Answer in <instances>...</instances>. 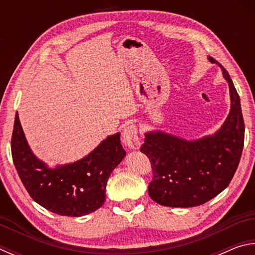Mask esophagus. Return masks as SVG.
Masks as SVG:
<instances>
[{
    "instance_id": "obj_1",
    "label": "esophagus",
    "mask_w": 255,
    "mask_h": 255,
    "mask_svg": "<svg viewBox=\"0 0 255 255\" xmlns=\"http://www.w3.org/2000/svg\"><path fill=\"white\" fill-rule=\"evenodd\" d=\"M123 143L125 146L131 149H138L140 146V140L138 137V130L135 125H128L123 131Z\"/></svg>"
}]
</instances>
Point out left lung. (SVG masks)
Instances as JSON below:
<instances>
[{"label":"left lung","instance_id":"8db88e82","mask_svg":"<svg viewBox=\"0 0 255 255\" xmlns=\"http://www.w3.org/2000/svg\"><path fill=\"white\" fill-rule=\"evenodd\" d=\"M208 59L221 67L230 88L231 110L223 126L195 140L148 131L140 147L154 174L148 195L162 206L189 208L205 204L227 188L239 166L245 130L240 97L225 68L210 56Z\"/></svg>","mask_w":255,"mask_h":255}]
</instances>
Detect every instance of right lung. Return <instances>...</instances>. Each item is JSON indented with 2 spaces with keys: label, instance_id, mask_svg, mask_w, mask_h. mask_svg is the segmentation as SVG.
<instances>
[{
  "label": "right lung",
  "instance_id": "1",
  "mask_svg": "<svg viewBox=\"0 0 255 255\" xmlns=\"http://www.w3.org/2000/svg\"><path fill=\"white\" fill-rule=\"evenodd\" d=\"M11 150L15 169L30 197L51 213L71 217L93 213L105 204L108 179L126 156L117 132L103 139L85 157L51 169L32 153L18 114Z\"/></svg>",
  "mask_w": 255,
  "mask_h": 255
}]
</instances>
